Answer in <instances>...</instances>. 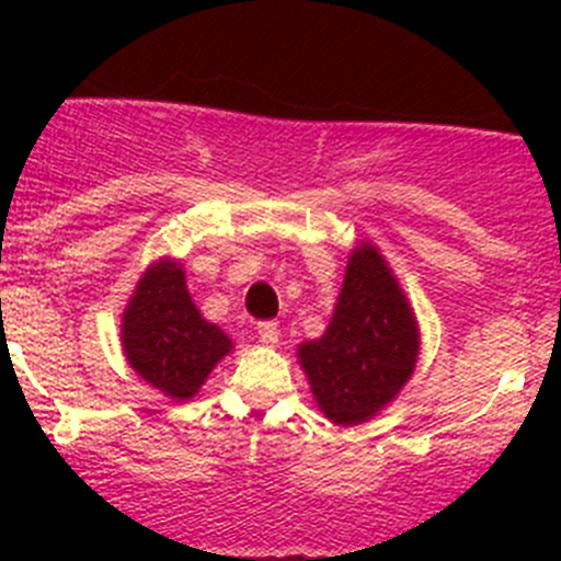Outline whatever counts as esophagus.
<instances>
[{
	"label": "esophagus",
	"instance_id": "34e87169",
	"mask_svg": "<svg viewBox=\"0 0 561 561\" xmlns=\"http://www.w3.org/2000/svg\"><path fill=\"white\" fill-rule=\"evenodd\" d=\"M255 329H257V336H261V342H270V345H275L277 334H280L275 320H264V323H257Z\"/></svg>",
	"mask_w": 561,
	"mask_h": 561
}]
</instances>
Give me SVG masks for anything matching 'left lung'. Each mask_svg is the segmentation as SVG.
<instances>
[{"label":"left lung","instance_id":"8db88e82","mask_svg":"<svg viewBox=\"0 0 561 561\" xmlns=\"http://www.w3.org/2000/svg\"><path fill=\"white\" fill-rule=\"evenodd\" d=\"M419 356V329L376 247L351 255L336 311L320 340L300 345L317 404L334 424L368 421L404 388Z\"/></svg>","mask_w":561,"mask_h":561}]
</instances>
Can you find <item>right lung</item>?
Here are the masks:
<instances>
[{
	"mask_svg": "<svg viewBox=\"0 0 561 561\" xmlns=\"http://www.w3.org/2000/svg\"><path fill=\"white\" fill-rule=\"evenodd\" d=\"M230 348L225 331L193 306L180 264L162 261L142 275L123 314V351L148 385L191 399Z\"/></svg>",
	"mask_w": 561,
	"mask_h": 561,
	"instance_id": "right-lung-1",
	"label": "right lung"
}]
</instances>
